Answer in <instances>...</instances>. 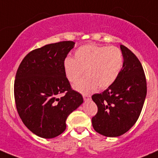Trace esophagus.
Wrapping results in <instances>:
<instances>
[{
  "instance_id": "1",
  "label": "esophagus",
  "mask_w": 158,
  "mask_h": 158,
  "mask_svg": "<svg viewBox=\"0 0 158 158\" xmlns=\"http://www.w3.org/2000/svg\"><path fill=\"white\" fill-rule=\"evenodd\" d=\"M90 98H91L90 95H83V98H84V100H85V101H88V100L90 99Z\"/></svg>"
}]
</instances>
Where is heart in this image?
<instances>
[{"instance_id": "obj_1", "label": "heart", "mask_w": 158, "mask_h": 158, "mask_svg": "<svg viewBox=\"0 0 158 158\" xmlns=\"http://www.w3.org/2000/svg\"><path fill=\"white\" fill-rule=\"evenodd\" d=\"M123 62L122 52L118 47L86 44L76 49L74 58L65 59L63 69L70 82H76L85 70L86 76L76 82L73 89L88 94L98 85L102 89L112 85L122 71Z\"/></svg>"}]
</instances>
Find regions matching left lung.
<instances>
[{"mask_svg": "<svg viewBox=\"0 0 158 158\" xmlns=\"http://www.w3.org/2000/svg\"><path fill=\"white\" fill-rule=\"evenodd\" d=\"M123 66L115 82L104 92L92 96L98 112L92 118L96 132L106 137H118L136 123L144 106L147 82L142 65L123 45Z\"/></svg>", "mask_w": 158, "mask_h": 158, "instance_id": "obj_1", "label": "left lung"}]
</instances>
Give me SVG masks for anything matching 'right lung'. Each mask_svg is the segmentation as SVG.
<instances>
[{
  "instance_id": "obj_1",
  "label": "right lung",
  "mask_w": 158,
  "mask_h": 158,
  "mask_svg": "<svg viewBox=\"0 0 158 158\" xmlns=\"http://www.w3.org/2000/svg\"><path fill=\"white\" fill-rule=\"evenodd\" d=\"M73 41L46 45L30 52L19 66L14 81L17 112L26 127L43 138H56L66 130L67 117L83 102L73 90L63 63ZM66 92L61 98L58 95Z\"/></svg>"
}]
</instances>
